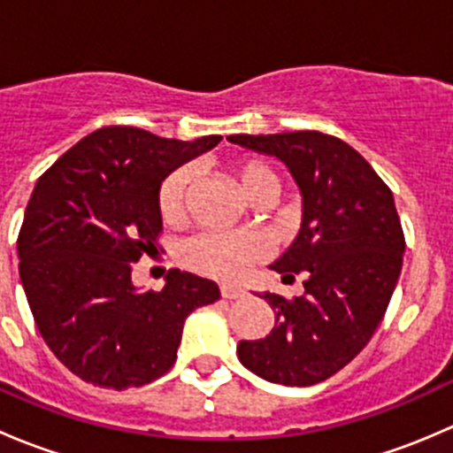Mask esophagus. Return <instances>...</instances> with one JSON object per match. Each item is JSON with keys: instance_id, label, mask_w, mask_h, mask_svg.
<instances>
[{"instance_id": "34e87169", "label": "esophagus", "mask_w": 453, "mask_h": 453, "mask_svg": "<svg viewBox=\"0 0 453 453\" xmlns=\"http://www.w3.org/2000/svg\"><path fill=\"white\" fill-rule=\"evenodd\" d=\"M245 294V289L243 287H239V285H230V282H223L221 285V296L223 298H241V296Z\"/></svg>"}]
</instances>
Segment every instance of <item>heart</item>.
<instances>
[{"instance_id": "obj_1", "label": "heart", "mask_w": 453, "mask_h": 453, "mask_svg": "<svg viewBox=\"0 0 453 453\" xmlns=\"http://www.w3.org/2000/svg\"><path fill=\"white\" fill-rule=\"evenodd\" d=\"M190 168L181 166L173 171L159 186V212L166 221L175 223L184 217L186 193L190 186ZM236 180H239L241 190L250 199L256 197L263 190H273L276 193V175L272 168L263 162H245L236 168ZM265 252V245L258 236L243 234H227V232H203L195 239L186 241L181 245V260L188 267L197 272L210 273L217 278H236L258 260Z\"/></svg>"}]
</instances>
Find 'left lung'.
<instances>
[{
    "instance_id": "1",
    "label": "left lung",
    "mask_w": 453,
    "mask_h": 453,
    "mask_svg": "<svg viewBox=\"0 0 453 453\" xmlns=\"http://www.w3.org/2000/svg\"><path fill=\"white\" fill-rule=\"evenodd\" d=\"M232 144L272 155L289 168L303 197L294 243L269 267L303 272L304 294H263L276 322L263 340L236 346L241 364L282 386H313L353 362L383 319L405 239L395 197L346 142L319 131L230 135Z\"/></svg>"
}]
</instances>
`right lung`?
Instances as JSON below:
<instances>
[{
	"label": "right lung",
	"instance_id": "1",
	"mask_svg": "<svg viewBox=\"0 0 453 453\" xmlns=\"http://www.w3.org/2000/svg\"><path fill=\"white\" fill-rule=\"evenodd\" d=\"M219 142L104 127L36 181L17 239L19 278L41 337L83 381L127 390L159 379L175 364L186 318L219 300L217 282L180 269L162 291L131 280L162 232V181Z\"/></svg>",
	"mask_w": 453,
	"mask_h": 453
}]
</instances>
